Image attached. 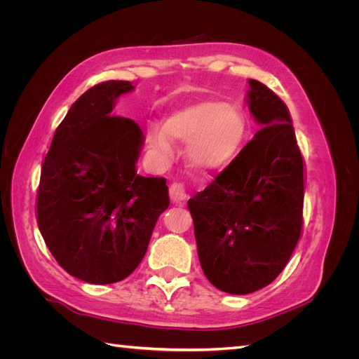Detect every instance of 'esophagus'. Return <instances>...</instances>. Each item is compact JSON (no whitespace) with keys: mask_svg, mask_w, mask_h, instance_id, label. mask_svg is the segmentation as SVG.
<instances>
[{"mask_svg":"<svg viewBox=\"0 0 359 359\" xmlns=\"http://www.w3.org/2000/svg\"><path fill=\"white\" fill-rule=\"evenodd\" d=\"M169 196H170L172 203H182L187 199V193H186V189H184L182 184L175 182L169 187Z\"/></svg>","mask_w":359,"mask_h":359,"instance_id":"34e87169","label":"esophagus"}]
</instances>
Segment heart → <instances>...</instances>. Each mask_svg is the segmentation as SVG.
Listing matches in <instances>:
<instances>
[{
  "mask_svg": "<svg viewBox=\"0 0 359 359\" xmlns=\"http://www.w3.org/2000/svg\"><path fill=\"white\" fill-rule=\"evenodd\" d=\"M244 114L223 100L206 99L172 112L163 123L148 128L149 148L163 158L172 154V142L189 144L187 160L203 173L224 169L235 158L245 137Z\"/></svg>",
  "mask_w": 359,
  "mask_h": 359,
  "instance_id": "1",
  "label": "heart"
}]
</instances>
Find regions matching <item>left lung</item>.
Masks as SVG:
<instances>
[{"mask_svg": "<svg viewBox=\"0 0 359 359\" xmlns=\"http://www.w3.org/2000/svg\"><path fill=\"white\" fill-rule=\"evenodd\" d=\"M248 85L245 102L262 128L189 201L203 274L232 295L274 281L302 226L304 163L289 111L264 83Z\"/></svg>", "mask_w": 359, "mask_h": 359, "instance_id": "left-lung-1", "label": "left lung"}]
</instances>
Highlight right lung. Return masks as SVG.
I'll return each mask as SVG.
<instances>
[{
    "mask_svg": "<svg viewBox=\"0 0 359 359\" xmlns=\"http://www.w3.org/2000/svg\"><path fill=\"white\" fill-rule=\"evenodd\" d=\"M128 81L83 93L53 135L37 191V223L64 271L91 285L128 277L144 259L154 226L169 206L165 178L137 175L145 136L115 116Z\"/></svg>",
    "mask_w": 359,
    "mask_h": 359,
    "instance_id": "obj_1",
    "label": "right lung"
}]
</instances>
